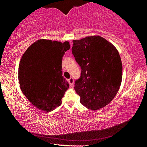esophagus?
Returning <instances> with one entry per match:
<instances>
[{"label":"esophagus","instance_id":"34e87169","mask_svg":"<svg viewBox=\"0 0 147 147\" xmlns=\"http://www.w3.org/2000/svg\"><path fill=\"white\" fill-rule=\"evenodd\" d=\"M68 82H69V84H70V86H72L73 85V84H74V79H73V78H69V80H68Z\"/></svg>","mask_w":147,"mask_h":147}]
</instances>
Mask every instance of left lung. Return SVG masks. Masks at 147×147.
Masks as SVG:
<instances>
[{
  "label": "left lung",
  "mask_w": 147,
  "mask_h": 147,
  "mask_svg": "<svg viewBox=\"0 0 147 147\" xmlns=\"http://www.w3.org/2000/svg\"><path fill=\"white\" fill-rule=\"evenodd\" d=\"M72 52L81 67L74 89L80 103L91 110L104 108L120 88L123 66L120 55L110 42L99 36L73 40Z\"/></svg>",
  "instance_id": "8db88e82"
}]
</instances>
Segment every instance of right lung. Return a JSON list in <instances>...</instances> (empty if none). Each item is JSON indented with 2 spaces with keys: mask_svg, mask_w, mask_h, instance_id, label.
<instances>
[{
  "mask_svg": "<svg viewBox=\"0 0 147 147\" xmlns=\"http://www.w3.org/2000/svg\"><path fill=\"white\" fill-rule=\"evenodd\" d=\"M69 42L39 39L24 52L18 71L20 88L27 99L42 111L61 105L69 84L62 76V58Z\"/></svg>",
  "mask_w": 147,
  "mask_h": 147,
  "instance_id": "right-lung-1",
  "label": "right lung"
}]
</instances>
